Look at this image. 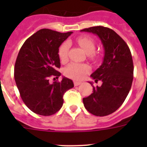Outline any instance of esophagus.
Returning a JSON list of instances; mask_svg holds the SVG:
<instances>
[{
  "mask_svg": "<svg viewBox=\"0 0 147 147\" xmlns=\"http://www.w3.org/2000/svg\"><path fill=\"white\" fill-rule=\"evenodd\" d=\"M74 85L75 86H78V85H80L82 84V82H80V81H74Z\"/></svg>",
  "mask_w": 147,
  "mask_h": 147,
  "instance_id": "1",
  "label": "esophagus"
}]
</instances>
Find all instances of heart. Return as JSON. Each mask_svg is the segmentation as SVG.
Returning <instances> with one entry per match:
<instances>
[{
  "label": "heart",
  "instance_id": "heart-1",
  "mask_svg": "<svg viewBox=\"0 0 147 147\" xmlns=\"http://www.w3.org/2000/svg\"><path fill=\"white\" fill-rule=\"evenodd\" d=\"M77 42L79 45L88 54H91L92 57L96 49V44L94 40L89 37H80L77 38ZM70 43L65 42L61 45L59 49L58 54L59 59L62 62L67 60L68 51H69ZM90 67L86 64H80L77 62H71L67 65L65 68V74L67 77L71 78L73 80H82L86 76L87 74L90 72Z\"/></svg>",
  "mask_w": 147,
  "mask_h": 147
}]
</instances>
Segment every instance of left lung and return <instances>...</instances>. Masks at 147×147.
I'll return each mask as SVG.
<instances>
[{
    "label": "left lung",
    "mask_w": 147,
    "mask_h": 147,
    "mask_svg": "<svg viewBox=\"0 0 147 147\" xmlns=\"http://www.w3.org/2000/svg\"><path fill=\"white\" fill-rule=\"evenodd\" d=\"M81 32L96 34L103 45L102 64L90 75L102 85L95 88L93 93L83 98L88 112L96 116H105L117 110L130 90L133 80V62L128 45L113 30L104 26L84 28Z\"/></svg>",
    "instance_id": "1"
}]
</instances>
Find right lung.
I'll return each mask as SVG.
<instances>
[{"mask_svg": "<svg viewBox=\"0 0 147 147\" xmlns=\"http://www.w3.org/2000/svg\"><path fill=\"white\" fill-rule=\"evenodd\" d=\"M39 30L22 45L15 65V80L22 100L34 113L51 115L63 105V95L74 88L71 80L62 77L51 84V76L58 78L60 67L59 48L72 34ZM55 79V78H54Z\"/></svg>", "mask_w": 147, "mask_h": 147, "instance_id": "right-lung-1", "label": "right lung"}]
</instances>
